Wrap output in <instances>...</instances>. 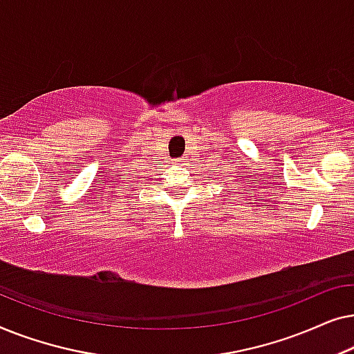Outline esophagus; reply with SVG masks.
<instances>
[{"label":"esophagus","instance_id":"1","mask_svg":"<svg viewBox=\"0 0 354 354\" xmlns=\"http://www.w3.org/2000/svg\"><path fill=\"white\" fill-rule=\"evenodd\" d=\"M183 159H176V164H182Z\"/></svg>","mask_w":354,"mask_h":354}]
</instances>
